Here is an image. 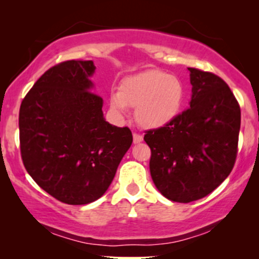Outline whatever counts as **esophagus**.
<instances>
[{
    "mask_svg": "<svg viewBox=\"0 0 259 259\" xmlns=\"http://www.w3.org/2000/svg\"><path fill=\"white\" fill-rule=\"evenodd\" d=\"M133 139H134V144H140V142L144 140V136L141 135V134H138V133H134L133 134Z\"/></svg>",
    "mask_w": 259,
    "mask_h": 259,
    "instance_id": "34e87169",
    "label": "esophagus"
}]
</instances>
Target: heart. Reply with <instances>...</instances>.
I'll list each match as a JSON object with an SVG mask.
<instances>
[{
    "instance_id": "obj_1",
    "label": "heart",
    "mask_w": 259,
    "mask_h": 259,
    "mask_svg": "<svg viewBox=\"0 0 259 259\" xmlns=\"http://www.w3.org/2000/svg\"><path fill=\"white\" fill-rule=\"evenodd\" d=\"M185 97L183 81L158 69H148L126 76L119 91L112 92L111 107L125 113L135 107V119L145 129H158L179 114Z\"/></svg>"
}]
</instances>
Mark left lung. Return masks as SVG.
<instances>
[{"label": "left lung", "mask_w": 259, "mask_h": 259, "mask_svg": "<svg viewBox=\"0 0 259 259\" xmlns=\"http://www.w3.org/2000/svg\"><path fill=\"white\" fill-rule=\"evenodd\" d=\"M189 109L167 125L147 130L150 171L158 191L180 203L209 195L233 170L241 111L227 82L215 74L189 68Z\"/></svg>", "instance_id": "8db88e82"}]
</instances>
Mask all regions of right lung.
<instances>
[{"mask_svg":"<svg viewBox=\"0 0 259 259\" xmlns=\"http://www.w3.org/2000/svg\"><path fill=\"white\" fill-rule=\"evenodd\" d=\"M92 61H65L46 70L23 99V164L41 189L67 204H88L111 185L133 134L103 118V100L90 91Z\"/></svg>","mask_w":259,"mask_h":259,"instance_id":"1","label":"right lung"}]
</instances>
